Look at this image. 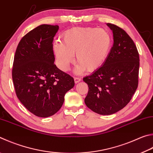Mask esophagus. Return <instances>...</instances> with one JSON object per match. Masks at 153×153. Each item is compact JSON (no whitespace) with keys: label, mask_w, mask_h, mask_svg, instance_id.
<instances>
[{"label":"esophagus","mask_w":153,"mask_h":153,"mask_svg":"<svg viewBox=\"0 0 153 153\" xmlns=\"http://www.w3.org/2000/svg\"><path fill=\"white\" fill-rule=\"evenodd\" d=\"M74 81H75V83L77 84V83H78V82L81 81V78H80V77H74Z\"/></svg>","instance_id":"esophagus-1"}]
</instances>
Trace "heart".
Returning a JSON list of instances; mask_svg holds the SVG:
<instances>
[{
    "label": "heart",
    "mask_w": 153,
    "mask_h": 153,
    "mask_svg": "<svg viewBox=\"0 0 153 153\" xmlns=\"http://www.w3.org/2000/svg\"><path fill=\"white\" fill-rule=\"evenodd\" d=\"M112 45L110 33L96 27H77L69 29L63 35V43L53 44L57 64L63 71H67L74 62H77L76 71L80 73L86 69L93 71L102 65Z\"/></svg>",
    "instance_id": "b5f03b06"
}]
</instances>
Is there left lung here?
Instances as JSON below:
<instances>
[{"label":"left lung","instance_id":"1","mask_svg":"<svg viewBox=\"0 0 153 153\" xmlns=\"http://www.w3.org/2000/svg\"><path fill=\"white\" fill-rule=\"evenodd\" d=\"M114 44L104 63L83 78L89 90L84 100L88 108L101 115L118 112L128 104L138 84L139 54L125 30L107 23Z\"/></svg>","mask_w":153,"mask_h":153}]
</instances>
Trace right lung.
<instances>
[{"label": "right lung", "instance_id": "1", "mask_svg": "<svg viewBox=\"0 0 153 153\" xmlns=\"http://www.w3.org/2000/svg\"><path fill=\"white\" fill-rule=\"evenodd\" d=\"M58 25H41L21 39L14 57L12 77L16 96L39 117L55 114L62 108L74 79L54 64L53 41Z\"/></svg>", "mask_w": 153, "mask_h": 153}]
</instances>
